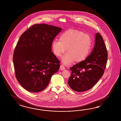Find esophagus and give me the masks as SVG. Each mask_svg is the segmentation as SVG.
Returning a JSON list of instances; mask_svg holds the SVG:
<instances>
[{
  "mask_svg": "<svg viewBox=\"0 0 121 121\" xmlns=\"http://www.w3.org/2000/svg\"><path fill=\"white\" fill-rule=\"evenodd\" d=\"M60 69L61 70H64L65 69V66L64 65H61L60 66Z\"/></svg>",
  "mask_w": 121,
  "mask_h": 121,
  "instance_id": "obj_1",
  "label": "esophagus"
}]
</instances>
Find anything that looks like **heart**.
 Listing matches in <instances>:
<instances>
[{
    "instance_id": "b5f03b06",
    "label": "heart",
    "mask_w": 121,
    "mask_h": 121,
    "mask_svg": "<svg viewBox=\"0 0 121 121\" xmlns=\"http://www.w3.org/2000/svg\"><path fill=\"white\" fill-rule=\"evenodd\" d=\"M91 39L90 36L82 32L70 29L63 33L59 40L52 43L54 54L60 56L65 52L67 54L62 58L66 65L74 61L79 62L83 60L88 55L91 47Z\"/></svg>"
}]
</instances>
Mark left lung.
<instances>
[{
  "label": "left lung",
  "instance_id": "left-lung-1",
  "mask_svg": "<svg viewBox=\"0 0 121 121\" xmlns=\"http://www.w3.org/2000/svg\"><path fill=\"white\" fill-rule=\"evenodd\" d=\"M107 57L104 39L97 33L91 54L84 60L70 68L72 73L68 81L70 87L77 92L86 91L93 87L104 75Z\"/></svg>",
  "mask_w": 121,
  "mask_h": 121
}]
</instances>
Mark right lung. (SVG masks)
I'll return each instance as SVG.
<instances>
[{
    "mask_svg": "<svg viewBox=\"0 0 121 121\" xmlns=\"http://www.w3.org/2000/svg\"><path fill=\"white\" fill-rule=\"evenodd\" d=\"M62 29L46 24L32 26L22 35L13 57L16 78L26 90L38 92L48 85L60 61L52 52V45Z\"/></svg>",
    "mask_w": 121,
    "mask_h": 121,
    "instance_id": "right-lung-1",
    "label": "right lung"
}]
</instances>
